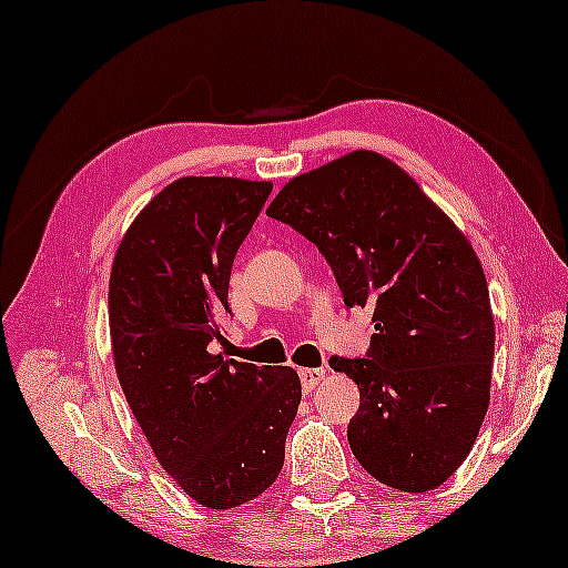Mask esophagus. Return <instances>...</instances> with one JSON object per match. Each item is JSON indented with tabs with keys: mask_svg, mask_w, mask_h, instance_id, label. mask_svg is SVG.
Instances as JSON below:
<instances>
[{
	"mask_svg": "<svg viewBox=\"0 0 568 568\" xmlns=\"http://www.w3.org/2000/svg\"><path fill=\"white\" fill-rule=\"evenodd\" d=\"M298 375H301L303 390H313V387H316L321 379L326 377V369L324 367H308V369H301Z\"/></svg>",
	"mask_w": 568,
	"mask_h": 568,
	"instance_id": "obj_1",
	"label": "esophagus"
}]
</instances>
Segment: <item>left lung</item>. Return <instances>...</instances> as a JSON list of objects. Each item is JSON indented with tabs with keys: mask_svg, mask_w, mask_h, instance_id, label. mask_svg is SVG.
Segmentation results:
<instances>
[{
	"mask_svg": "<svg viewBox=\"0 0 568 568\" xmlns=\"http://www.w3.org/2000/svg\"><path fill=\"white\" fill-rule=\"evenodd\" d=\"M267 216L316 244L346 306L372 308L367 359L332 357L359 387L346 430L357 462L400 493L442 487L477 442L493 383L495 316L467 234L372 150L291 178Z\"/></svg>",
	"mask_w": 568,
	"mask_h": 568,
	"instance_id": "left-lung-1",
	"label": "left lung"
}]
</instances>
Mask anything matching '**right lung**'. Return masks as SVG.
Returning a JSON list of instances; mask_svg holds the SVG:
<instances>
[{
    "label": "right lung",
    "instance_id": "obj_1",
    "mask_svg": "<svg viewBox=\"0 0 568 568\" xmlns=\"http://www.w3.org/2000/svg\"><path fill=\"white\" fill-rule=\"evenodd\" d=\"M270 181L185 175L124 232L109 277L114 369L148 444L209 510L255 500L277 479L301 405L293 367L211 354L230 313L232 262Z\"/></svg>",
    "mask_w": 568,
    "mask_h": 568
}]
</instances>
